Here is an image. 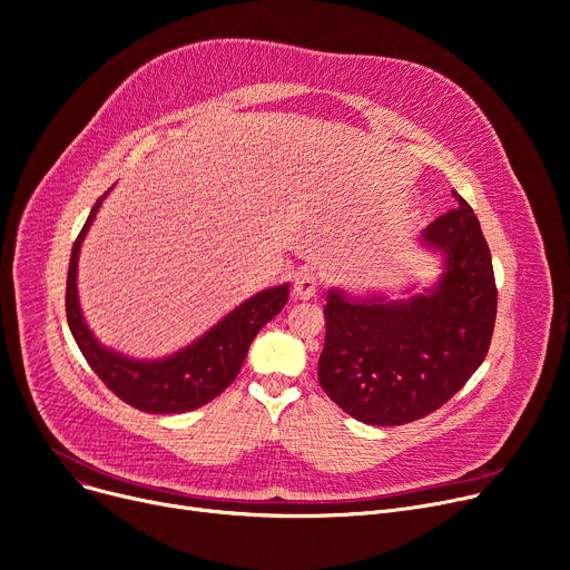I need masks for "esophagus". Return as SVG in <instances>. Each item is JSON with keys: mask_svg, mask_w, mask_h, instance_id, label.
<instances>
[{"mask_svg": "<svg viewBox=\"0 0 570 570\" xmlns=\"http://www.w3.org/2000/svg\"><path fill=\"white\" fill-rule=\"evenodd\" d=\"M317 292V276L313 272H304L298 274L294 281V298L298 301H308L313 298Z\"/></svg>", "mask_w": 570, "mask_h": 570, "instance_id": "1", "label": "esophagus"}]
</instances>
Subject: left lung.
<instances>
[{"label":"left lung","mask_w":570,"mask_h":570,"mask_svg":"<svg viewBox=\"0 0 570 570\" xmlns=\"http://www.w3.org/2000/svg\"><path fill=\"white\" fill-rule=\"evenodd\" d=\"M442 274L393 298L382 289L326 292V341L317 377L326 395L367 425H403L440 410L483 363L494 317L492 257L472 207L419 234Z\"/></svg>","instance_id":"1"}]
</instances>
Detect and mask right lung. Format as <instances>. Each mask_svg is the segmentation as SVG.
<instances>
[{
  "instance_id": "add662e5",
  "label": "right lung",
  "mask_w": 570,
  "mask_h": 570,
  "mask_svg": "<svg viewBox=\"0 0 570 570\" xmlns=\"http://www.w3.org/2000/svg\"><path fill=\"white\" fill-rule=\"evenodd\" d=\"M110 190L98 197L73 244L69 281H66V320H69V328L91 371L124 403L149 414L193 412L207 405L239 375L259 328L287 304L289 283L255 292L244 304L207 328L203 336L167 356L136 358L104 345L94 336L80 306L78 259L87 232Z\"/></svg>"
}]
</instances>
